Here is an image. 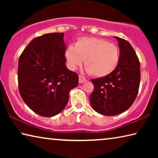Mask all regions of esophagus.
<instances>
[{"label": "esophagus", "instance_id": "obj_1", "mask_svg": "<svg viewBox=\"0 0 158 158\" xmlns=\"http://www.w3.org/2000/svg\"><path fill=\"white\" fill-rule=\"evenodd\" d=\"M85 81H86V79L84 78V77L79 75V84H82V83L85 82Z\"/></svg>", "mask_w": 158, "mask_h": 158}]
</instances>
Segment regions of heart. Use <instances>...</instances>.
I'll return each mask as SVG.
<instances>
[{
	"mask_svg": "<svg viewBox=\"0 0 158 158\" xmlns=\"http://www.w3.org/2000/svg\"><path fill=\"white\" fill-rule=\"evenodd\" d=\"M65 58L72 69L81 65L90 75L102 78L111 74L116 69L120 60V50L116 44L93 37H81L74 46L69 45Z\"/></svg>",
	"mask_w": 158,
	"mask_h": 158,
	"instance_id": "b5f03b06",
	"label": "heart"
}]
</instances>
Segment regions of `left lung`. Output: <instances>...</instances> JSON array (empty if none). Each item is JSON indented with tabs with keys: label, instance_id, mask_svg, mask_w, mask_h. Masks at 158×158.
Wrapping results in <instances>:
<instances>
[{
	"label": "left lung",
	"instance_id": "8db88e82",
	"mask_svg": "<svg viewBox=\"0 0 158 158\" xmlns=\"http://www.w3.org/2000/svg\"><path fill=\"white\" fill-rule=\"evenodd\" d=\"M120 47V60L109 75L91 79L94 90L90 95L92 107L98 113L115 116L129 109L137 98L140 84V63L127 40L115 37Z\"/></svg>",
	"mask_w": 158,
	"mask_h": 158
}]
</instances>
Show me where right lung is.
Returning <instances> with one entry per match:
<instances>
[{
    "label": "right lung",
    "instance_id": "right-lung-1",
    "mask_svg": "<svg viewBox=\"0 0 158 158\" xmlns=\"http://www.w3.org/2000/svg\"><path fill=\"white\" fill-rule=\"evenodd\" d=\"M63 33L42 35L32 40L18 63L19 90L35 113L56 116L65 108L69 92L79 83L78 74L65 65Z\"/></svg>",
    "mask_w": 158,
    "mask_h": 158
}]
</instances>
